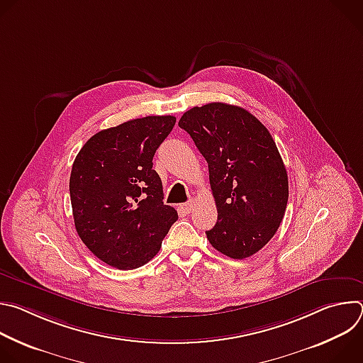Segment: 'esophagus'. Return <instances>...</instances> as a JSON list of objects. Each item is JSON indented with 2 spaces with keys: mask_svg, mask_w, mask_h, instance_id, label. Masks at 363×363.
Returning a JSON list of instances; mask_svg holds the SVG:
<instances>
[{
  "mask_svg": "<svg viewBox=\"0 0 363 363\" xmlns=\"http://www.w3.org/2000/svg\"><path fill=\"white\" fill-rule=\"evenodd\" d=\"M195 202L194 201H188V202H185V203H182L181 205V210L184 211V213H186V214H191L194 210H195Z\"/></svg>",
  "mask_w": 363,
  "mask_h": 363,
  "instance_id": "34e87169",
  "label": "esophagus"
}]
</instances>
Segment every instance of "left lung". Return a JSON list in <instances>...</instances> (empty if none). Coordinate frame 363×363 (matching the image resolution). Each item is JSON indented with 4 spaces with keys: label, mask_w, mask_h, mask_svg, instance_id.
Segmentation results:
<instances>
[{
    "label": "left lung",
    "mask_w": 363,
    "mask_h": 363,
    "mask_svg": "<svg viewBox=\"0 0 363 363\" xmlns=\"http://www.w3.org/2000/svg\"><path fill=\"white\" fill-rule=\"evenodd\" d=\"M178 125L208 164L218 218L206 238L234 260L260 251L279 230L289 199L270 132L245 109L220 101L189 109Z\"/></svg>",
    "instance_id": "8db88e82"
}]
</instances>
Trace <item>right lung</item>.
I'll return each instance as SVG.
<instances>
[{
	"mask_svg": "<svg viewBox=\"0 0 363 363\" xmlns=\"http://www.w3.org/2000/svg\"><path fill=\"white\" fill-rule=\"evenodd\" d=\"M175 122L169 115L128 121L97 132L77 153L70 174L74 225L103 263L119 270L146 264L178 220L152 169Z\"/></svg>",
	"mask_w": 363,
	"mask_h": 363,
	"instance_id": "obj_1",
	"label": "right lung"
}]
</instances>
